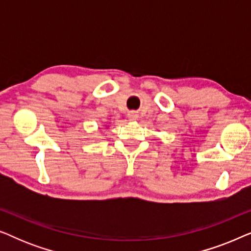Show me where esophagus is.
Listing matches in <instances>:
<instances>
[{"label":"esophagus","mask_w":251,"mask_h":251,"mask_svg":"<svg viewBox=\"0 0 251 251\" xmlns=\"http://www.w3.org/2000/svg\"><path fill=\"white\" fill-rule=\"evenodd\" d=\"M128 119L130 120V121H136V120L138 119V115H137L135 112H130L128 114Z\"/></svg>","instance_id":"34e87169"}]
</instances>
